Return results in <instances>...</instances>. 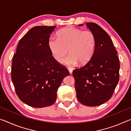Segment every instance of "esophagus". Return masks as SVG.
<instances>
[{"mask_svg": "<svg viewBox=\"0 0 131 131\" xmlns=\"http://www.w3.org/2000/svg\"><path fill=\"white\" fill-rule=\"evenodd\" d=\"M68 70H69V73L70 74H72V72H73V69L72 68H68Z\"/></svg>", "mask_w": 131, "mask_h": 131, "instance_id": "1", "label": "esophagus"}]
</instances>
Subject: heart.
Listing matches in <instances>:
<instances>
[{"label":"heart","mask_w":131,"mask_h":131,"mask_svg":"<svg viewBox=\"0 0 131 131\" xmlns=\"http://www.w3.org/2000/svg\"><path fill=\"white\" fill-rule=\"evenodd\" d=\"M48 48L55 60L62 63L68 55L65 63L69 66L80 63L85 65L94 55L96 37L90 30H83L74 27H67L59 30L58 37H51L48 41Z\"/></svg>","instance_id":"b5f03b06"}]
</instances>
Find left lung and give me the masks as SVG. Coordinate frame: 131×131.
I'll list each match as a JSON object with an SVG mask.
<instances>
[{
	"instance_id": "left-lung-1",
	"label": "left lung",
	"mask_w": 131,
	"mask_h": 131,
	"mask_svg": "<svg viewBox=\"0 0 131 131\" xmlns=\"http://www.w3.org/2000/svg\"><path fill=\"white\" fill-rule=\"evenodd\" d=\"M85 25L95 35L96 47L91 60L73 71V76L78 101L84 105L96 106L109 100L113 94L119 81V58L106 31L96 24Z\"/></svg>"
}]
</instances>
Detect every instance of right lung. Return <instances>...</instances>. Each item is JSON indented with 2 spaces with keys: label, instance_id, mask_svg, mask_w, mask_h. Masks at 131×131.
I'll return each mask as SVG.
<instances>
[{
  "label": "right lung",
  "instance_id": "right-lung-1",
  "mask_svg": "<svg viewBox=\"0 0 131 131\" xmlns=\"http://www.w3.org/2000/svg\"><path fill=\"white\" fill-rule=\"evenodd\" d=\"M56 26H37L24 35L13 58L12 80L19 99L33 107L54 104L67 68L55 60L48 48L50 34Z\"/></svg>",
  "mask_w": 131,
  "mask_h": 131
}]
</instances>
